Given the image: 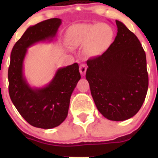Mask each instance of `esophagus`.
I'll return each instance as SVG.
<instances>
[{
    "instance_id": "obj_1",
    "label": "esophagus",
    "mask_w": 158,
    "mask_h": 158,
    "mask_svg": "<svg viewBox=\"0 0 158 158\" xmlns=\"http://www.w3.org/2000/svg\"><path fill=\"white\" fill-rule=\"evenodd\" d=\"M86 70H87V66H86L85 64H81V65H80V73L82 76L85 74Z\"/></svg>"
}]
</instances>
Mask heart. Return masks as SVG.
Segmentation results:
<instances>
[{
  "label": "heart",
  "mask_w": 158,
  "mask_h": 158,
  "mask_svg": "<svg viewBox=\"0 0 158 158\" xmlns=\"http://www.w3.org/2000/svg\"><path fill=\"white\" fill-rule=\"evenodd\" d=\"M115 31L107 23L75 24L66 33L68 43L73 47L87 45L89 53L94 56L104 54L111 47Z\"/></svg>",
  "instance_id": "heart-1"
}]
</instances>
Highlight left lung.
<instances>
[{
  "instance_id": "obj_1",
  "label": "left lung",
  "mask_w": 158,
  "mask_h": 158,
  "mask_svg": "<svg viewBox=\"0 0 158 158\" xmlns=\"http://www.w3.org/2000/svg\"><path fill=\"white\" fill-rule=\"evenodd\" d=\"M115 23V40L102 55L88 60L85 77L98 111L109 120L124 121L140 110L149 78L140 41L122 22Z\"/></svg>"
}]
</instances>
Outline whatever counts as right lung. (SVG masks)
I'll return each mask as SVG.
<instances>
[{
  "mask_svg": "<svg viewBox=\"0 0 158 158\" xmlns=\"http://www.w3.org/2000/svg\"><path fill=\"white\" fill-rule=\"evenodd\" d=\"M62 23L53 18L31 26L14 45L8 68V92L21 116L31 126L51 129L62 123L68 115L69 101L81 79L77 63L60 68L44 87L32 88L23 74L27 48L40 42L52 41Z\"/></svg>",
  "mask_w": 158,
  "mask_h": 158,
  "instance_id": "1",
  "label": "right lung"
}]
</instances>
